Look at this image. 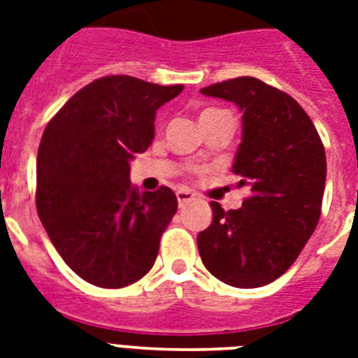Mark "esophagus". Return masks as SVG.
<instances>
[{
    "label": "esophagus",
    "instance_id": "obj_1",
    "mask_svg": "<svg viewBox=\"0 0 358 358\" xmlns=\"http://www.w3.org/2000/svg\"><path fill=\"white\" fill-rule=\"evenodd\" d=\"M176 199H178L180 206H184V204L191 203V201L195 199V195H193V193H191V191H187V189H178V191H176Z\"/></svg>",
    "mask_w": 358,
    "mask_h": 358
}]
</instances>
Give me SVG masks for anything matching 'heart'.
I'll use <instances>...</instances> for the list:
<instances>
[{
	"label": "heart",
	"instance_id": "b5f03b06",
	"mask_svg": "<svg viewBox=\"0 0 358 358\" xmlns=\"http://www.w3.org/2000/svg\"><path fill=\"white\" fill-rule=\"evenodd\" d=\"M217 113V110H214V108H208V110H204L203 114H201V118H204V116H208V114H214Z\"/></svg>",
	"mask_w": 358,
	"mask_h": 358
}]
</instances>
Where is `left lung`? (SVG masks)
<instances>
[{
  "label": "left lung",
  "mask_w": 358,
  "mask_h": 358,
  "mask_svg": "<svg viewBox=\"0 0 358 358\" xmlns=\"http://www.w3.org/2000/svg\"><path fill=\"white\" fill-rule=\"evenodd\" d=\"M244 113L233 171L250 195L242 208L210 203L214 220L197 245L212 276L240 289L263 287L296 261L321 217L327 157L315 125L289 94L253 76L201 90Z\"/></svg>",
  "instance_id": "obj_1"
}]
</instances>
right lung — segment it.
<instances>
[{"label":"right lung","mask_w":358,"mask_h":358,"mask_svg":"<svg viewBox=\"0 0 358 358\" xmlns=\"http://www.w3.org/2000/svg\"><path fill=\"white\" fill-rule=\"evenodd\" d=\"M182 90L103 76L78 90L45 127L37 214L67 266L97 287H125L146 276L178 210L171 187L138 193L129 161L152 144L155 110Z\"/></svg>","instance_id":"add662e5"}]
</instances>
